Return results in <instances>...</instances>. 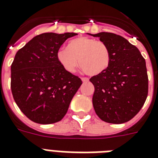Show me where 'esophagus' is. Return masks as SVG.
Returning a JSON list of instances; mask_svg holds the SVG:
<instances>
[{"instance_id": "esophagus-1", "label": "esophagus", "mask_w": 158, "mask_h": 158, "mask_svg": "<svg viewBox=\"0 0 158 158\" xmlns=\"http://www.w3.org/2000/svg\"><path fill=\"white\" fill-rule=\"evenodd\" d=\"M81 80L83 82V83H86V82H88V81H89V79H87V78H84V77H83V78H81Z\"/></svg>"}]
</instances>
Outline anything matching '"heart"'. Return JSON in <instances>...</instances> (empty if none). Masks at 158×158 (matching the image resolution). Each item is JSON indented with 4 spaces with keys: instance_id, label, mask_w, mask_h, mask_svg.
I'll use <instances>...</instances> for the list:
<instances>
[{
    "instance_id": "heart-1",
    "label": "heart",
    "mask_w": 158,
    "mask_h": 158,
    "mask_svg": "<svg viewBox=\"0 0 158 158\" xmlns=\"http://www.w3.org/2000/svg\"><path fill=\"white\" fill-rule=\"evenodd\" d=\"M57 59L67 71L72 73L78 65L87 75H99L108 68L111 54L108 46L94 38L79 37L57 51Z\"/></svg>"
}]
</instances>
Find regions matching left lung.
<instances>
[{"label": "left lung", "instance_id": "8db88e82", "mask_svg": "<svg viewBox=\"0 0 158 158\" xmlns=\"http://www.w3.org/2000/svg\"><path fill=\"white\" fill-rule=\"evenodd\" d=\"M108 46L111 54L108 68L90 81L95 87L92 104L102 120L123 124L138 113L148 95L145 60L140 50L123 37L100 32L91 34Z\"/></svg>", "mask_w": 158, "mask_h": 158}]
</instances>
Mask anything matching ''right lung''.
<instances>
[{"label": "right lung", "instance_id": "right-lung-1", "mask_svg": "<svg viewBox=\"0 0 158 158\" xmlns=\"http://www.w3.org/2000/svg\"><path fill=\"white\" fill-rule=\"evenodd\" d=\"M75 33H44L18 50L11 65V90L16 104L30 120L60 121L82 81L62 67L57 51Z\"/></svg>", "mask_w": 158, "mask_h": 158}]
</instances>
